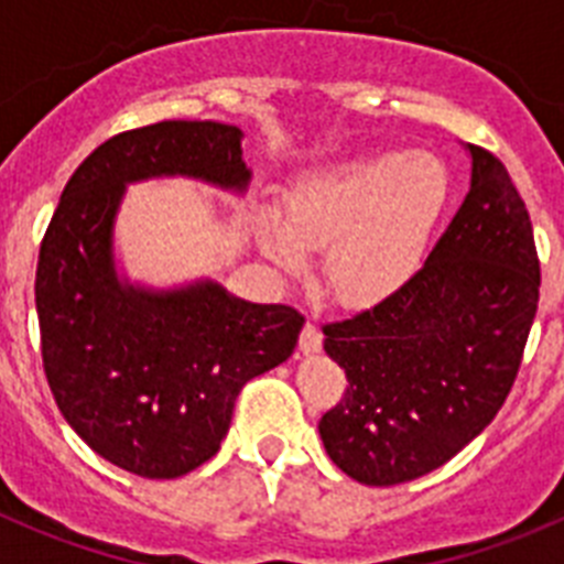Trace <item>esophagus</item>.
Returning a JSON list of instances; mask_svg holds the SVG:
<instances>
[{"instance_id":"1","label":"esophagus","mask_w":564,"mask_h":564,"mask_svg":"<svg viewBox=\"0 0 564 564\" xmlns=\"http://www.w3.org/2000/svg\"><path fill=\"white\" fill-rule=\"evenodd\" d=\"M322 330H318L313 322H307L305 327H302V336H299V350L305 352V356H311V352H318L322 350Z\"/></svg>"}]
</instances>
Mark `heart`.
Returning <instances> with one entry per match:
<instances>
[{
	"mask_svg": "<svg viewBox=\"0 0 564 564\" xmlns=\"http://www.w3.org/2000/svg\"><path fill=\"white\" fill-rule=\"evenodd\" d=\"M449 200V172L430 152H378L313 172L257 212L259 246L282 271L325 248V273L347 305H372L415 273Z\"/></svg>",
	"mask_w": 564,
	"mask_h": 564,
	"instance_id": "obj_1",
	"label": "heart"
}]
</instances>
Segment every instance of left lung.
I'll return each instance as SVG.
<instances>
[{
    "label": "left lung",
    "instance_id": "obj_1",
    "mask_svg": "<svg viewBox=\"0 0 564 564\" xmlns=\"http://www.w3.org/2000/svg\"><path fill=\"white\" fill-rule=\"evenodd\" d=\"M471 186L421 268L376 307L325 325L347 376L318 421L330 460L395 486L452 460L506 403L540 302L534 228L495 154L468 143Z\"/></svg>",
    "mask_w": 564,
    "mask_h": 564
}]
</instances>
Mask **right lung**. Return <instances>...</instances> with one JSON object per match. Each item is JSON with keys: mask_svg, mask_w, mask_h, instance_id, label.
Instances as JSON below:
<instances>
[{"mask_svg": "<svg viewBox=\"0 0 564 564\" xmlns=\"http://www.w3.org/2000/svg\"><path fill=\"white\" fill-rule=\"evenodd\" d=\"M149 177L246 194L242 132L161 121L104 141L73 172L42 239L36 313L64 421L112 466L172 480L217 455L239 390L291 358L305 316L212 279L154 291L118 276L115 217L129 183Z\"/></svg>", "mask_w": 564, "mask_h": 564, "instance_id": "right-lung-1", "label": "right lung"}]
</instances>
